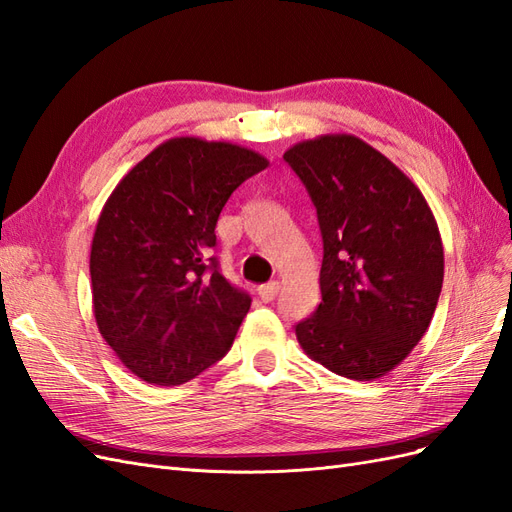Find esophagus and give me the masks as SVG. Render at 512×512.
Listing matches in <instances>:
<instances>
[{
  "label": "esophagus",
  "mask_w": 512,
  "mask_h": 512,
  "mask_svg": "<svg viewBox=\"0 0 512 512\" xmlns=\"http://www.w3.org/2000/svg\"><path fill=\"white\" fill-rule=\"evenodd\" d=\"M277 292H280V282H271V284L258 286V297H260V301H265V303L273 301L277 297Z\"/></svg>",
  "instance_id": "1"
}]
</instances>
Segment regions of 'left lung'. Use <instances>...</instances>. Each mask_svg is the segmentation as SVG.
<instances>
[{
  "instance_id": "1",
  "label": "left lung",
  "mask_w": 512,
  "mask_h": 512,
  "mask_svg": "<svg viewBox=\"0 0 512 512\" xmlns=\"http://www.w3.org/2000/svg\"><path fill=\"white\" fill-rule=\"evenodd\" d=\"M284 160L307 188L322 232L316 312L297 324L309 359L337 376L389 374L427 333L444 247L423 192L354 134L292 145Z\"/></svg>"
}]
</instances>
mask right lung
Instances as JSON below:
<instances>
[{
    "label": "right lung",
    "mask_w": 512,
    "mask_h": 512,
    "mask_svg": "<svg viewBox=\"0 0 512 512\" xmlns=\"http://www.w3.org/2000/svg\"><path fill=\"white\" fill-rule=\"evenodd\" d=\"M267 166L247 147L177 136L108 196L91 241V297L100 335L134 376L183 384L235 342L252 299L218 271L215 224Z\"/></svg>",
    "instance_id": "add662e5"
}]
</instances>
